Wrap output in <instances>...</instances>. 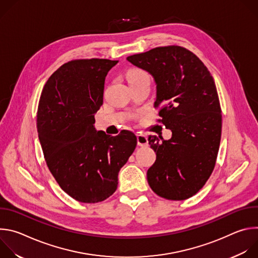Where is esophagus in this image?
<instances>
[{
	"label": "esophagus",
	"instance_id": "obj_1",
	"mask_svg": "<svg viewBox=\"0 0 258 258\" xmlns=\"http://www.w3.org/2000/svg\"><path fill=\"white\" fill-rule=\"evenodd\" d=\"M137 141H138V145L141 147L148 146V138L143 134H137Z\"/></svg>",
	"mask_w": 258,
	"mask_h": 258
}]
</instances>
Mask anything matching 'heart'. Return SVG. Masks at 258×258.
I'll return each mask as SVG.
<instances>
[{
  "label": "heart",
  "mask_w": 258,
  "mask_h": 258,
  "mask_svg": "<svg viewBox=\"0 0 258 258\" xmlns=\"http://www.w3.org/2000/svg\"><path fill=\"white\" fill-rule=\"evenodd\" d=\"M145 77H148L147 76V73L140 70V69H132L127 72V81L128 83L132 82V81H135V80H139V79H142V78H145Z\"/></svg>",
  "instance_id": "obj_1"
}]
</instances>
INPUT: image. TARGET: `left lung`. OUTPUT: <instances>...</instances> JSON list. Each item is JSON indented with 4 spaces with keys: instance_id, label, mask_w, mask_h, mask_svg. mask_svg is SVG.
I'll list each match as a JSON object with an SVG mask.
<instances>
[{
    "instance_id": "8db88e82",
    "label": "left lung",
    "mask_w": 258,
    "mask_h": 258,
    "mask_svg": "<svg viewBox=\"0 0 258 258\" xmlns=\"http://www.w3.org/2000/svg\"><path fill=\"white\" fill-rule=\"evenodd\" d=\"M156 84L154 107L169 140L149 136L156 152L147 171L150 188L168 200H185L202 189L213 171L222 136V109L209 70L191 51L157 47L126 58Z\"/></svg>"
}]
</instances>
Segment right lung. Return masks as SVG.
<instances>
[{"label":"right lung","instance_id":"1","mask_svg":"<svg viewBox=\"0 0 258 258\" xmlns=\"http://www.w3.org/2000/svg\"><path fill=\"white\" fill-rule=\"evenodd\" d=\"M116 60L79 59L59 67L46 83L36 127L47 165L61 189L83 203H97L117 189L118 172L137 146L134 133L97 132L105 78Z\"/></svg>","mask_w":258,"mask_h":258}]
</instances>
